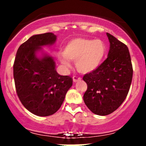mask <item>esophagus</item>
I'll use <instances>...</instances> for the list:
<instances>
[{"instance_id":"1","label":"esophagus","mask_w":146,"mask_h":146,"mask_svg":"<svg viewBox=\"0 0 146 146\" xmlns=\"http://www.w3.org/2000/svg\"><path fill=\"white\" fill-rule=\"evenodd\" d=\"M80 80H81V78H80V77H78V76H73V82H74L80 81Z\"/></svg>"}]
</instances>
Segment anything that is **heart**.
Here are the masks:
<instances>
[{
    "mask_svg": "<svg viewBox=\"0 0 146 146\" xmlns=\"http://www.w3.org/2000/svg\"><path fill=\"white\" fill-rule=\"evenodd\" d=\"M107 53V47L100 39L75 38L64 46L63 56L58 59L66 67L76 62V68L82 73H88L100 66Z\"/></svg>",
    "mask_w": 146,
    "mask_h": 146,
    "instance_id": "heart-1",
    "label": "heart"
}]
</instances>
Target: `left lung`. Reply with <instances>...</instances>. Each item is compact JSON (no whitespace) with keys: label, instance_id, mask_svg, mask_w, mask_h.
Segmentation results:
<instances>
[{"label":"left lung","instance_id":"8db88e82","mask_svg":"<svg viewBox=\"0 0 146 146\" xmlns=\"http://www.w3.org/2000/svg\"><path fill=\"white\" fill-rule=\"evenodd\" d=\"M107 35L110 43L107 59L82 78L88 85L84 102L92 112L100 116L108 115L120 107L127 96L133 77L127 46L110 34Z\"/></svg>","mask_w":146,"mask_h":146}]
</instances>
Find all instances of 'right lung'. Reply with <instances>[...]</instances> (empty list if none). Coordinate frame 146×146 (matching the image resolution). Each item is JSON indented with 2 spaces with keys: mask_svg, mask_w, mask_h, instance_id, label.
I'll use <instances>...</instances> for the list:
<instances>
[{
  "mask_svg": "<svg viewBox=\"0 0 146 146\" xmlns=\"http://www.w3.org/2000/svg\"><path fill=\"white\" fill-rule=\"evenodd\" d=\"M56 36L51 32L34 35L22 44L13 64V76L17 95L25 107L39 117L56 112L73 85V78L60 76L52 57L38 58L42 46L51 45Z\"/></svg>",
  "mask_w": 146,
  "mask_h": 146,
  "instance_id": "obj_1",
  "label": "right lung"
}]
</instances>
